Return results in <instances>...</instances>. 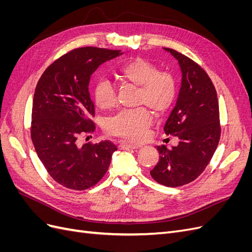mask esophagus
<instances>
[{
  "label": "esophagus",
  "mask_w": 252,
  "mask_h": 252,
  "mask_svg": "<svg viewBox=\"0 0 252 252\" xmlns=\"http://www.w3.org/2000/svg\"><path fill=\"white\" fill-rule=\"evenodd\" d=\"M119 148L120 149H123V150H130V149H138L140 148L139 146H135V145H130V144H126V143H121L119 145Z\"/></svg>",
  "instance_id": "esophagus-1"
}]
</instances>
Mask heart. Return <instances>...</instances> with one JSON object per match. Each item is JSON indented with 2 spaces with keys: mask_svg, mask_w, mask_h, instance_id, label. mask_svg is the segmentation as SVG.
<instances>
[{
  "mask_svg": "<svg viewBox=\"0 0 252 252\" xmlns=\"http://www.w3.org/2000/svg\"><path fill=\"white\" fill-rule=\"evenodd\" d=\"M117 77L124 83L139 87L136 104L147 105L156 113L168 111L178 94V83L173 75L159 71L158 67L148 60L134 58L118 68ZM94 101L100 109L109 110L117 105V93L107 79L97 80L94 86ZM152 125L151 113L144 107L125 110L107 120L105 129L111 136L139 143L145 139Z\"/></svg>",
  "mask_w": 252,
  "mask_h": 252,
  "instance_id": "1",
  "label": "heart"
}]
</instances>
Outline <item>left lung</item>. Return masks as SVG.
Segmentation results:
<instances>
[{
    "label": "left lung",
    "mask_w": 252,
    "mask_h": 252,
    "mask_svg": "<svg viewBox=\"0 0 252 252\" xmlns=\"http://www.w3.org/2000/svg\"><path fill=\"white\" fill-rule=\"evenodd\" d=\"M178 60L182 71L179 96L164 126L167 135L179 139L171 149L158 146L159 159L152 179L167 187L194 181L205 170L220 136V111L215 86L203 68L177 50L164 48Z\"/></svg>",
    "instance_id": "1"
}]
</instances>
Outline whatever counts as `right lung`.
I'll return each mask as SVG.
<instances>
[{
  "instance_id": "obj_1",
  "label": "right lung",
  "mask_w": 252,
  "mask_h": 252,
  "mask_svg": "<svg viewBox=\"0 0 252 252\" xmlns=\"http://www.w3.org/2000/svg\"><path fill=\"white\" fill-rule=\"evenodd\" d=\"M121 50L97 47L73 49L45 70L36 84L32 113V140L41 162L60 185L72 190L94 186L107 172L118 148L109 141L79 144L94 131V104L90 77Z\"/></svg>"
}]
</instances>
